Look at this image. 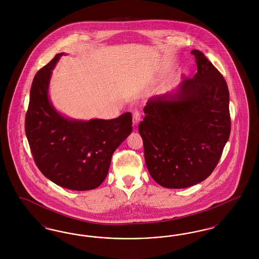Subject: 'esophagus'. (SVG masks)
Masks as SVG:
<instances>
[{
    "mask_svg": "<svg viewBox=\"0 0 259 259\" xmlns=\"http://www.w3.org/2000/svg\"><path fill=\"white\" fill-rule=\"evenodd\" d=\"M141 118H142L141 112L138 111H134V113H133V125L137 126L138 124L140 123Z\"/></svg>",
    "mask_w": 259,
    "mask_h": 259,
    "instance_id": "obj_1",
    "label": "esophagus"
}]
</instances>
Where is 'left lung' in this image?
Wrapping results in <instances>:
<instances>
[{
  "instance_id": "left-lung-1",
  "label": "left lung",
  "mask_w": 259,
  "mask_h": 259,
  "mask_svg": "<svg viewBox=\"0 0 259 259\" xmlns=\"http://www.w3.org/2000/svg\"><path fill=\"white\" fill-rule=\"evenodd\" d=\"M192 77L149 99L139 125L151 178L166 188L206 180L222 156L231 130L229 91L218 69L197 50Z\"/></svg>"
}]
</instances>
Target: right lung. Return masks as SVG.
<instances>
[{
	"instance_id": "right-lung-1",
	"label": "right lung",
	"mask_w": 259,
	"mask_h": 259,
	"mask_svg": "<svg viewBox=\"0 0 259 259\" xmlns=\"http://www.w3.org/2000/svg\"><path fill=\"white\" fill-rule=\"evenodd\" d=\"M66 53L55 55L37 72L30 92L25 131L39 171L64 188L91 190L105 181L114 150L132 132V114L114 119H74L50 97L52 71Z\"/></svg>"
}]
</instances>
